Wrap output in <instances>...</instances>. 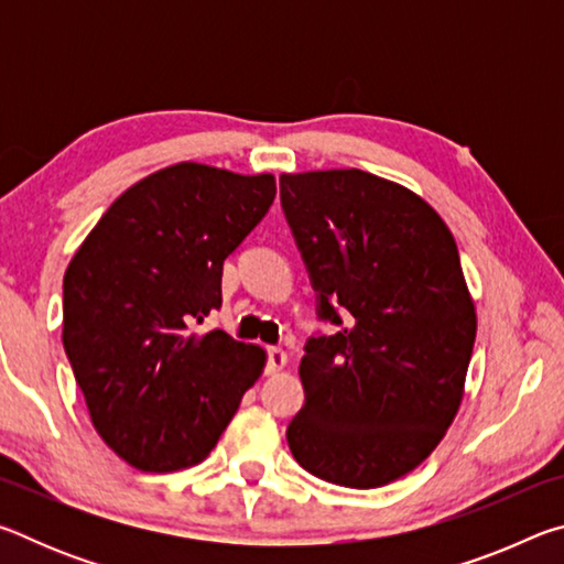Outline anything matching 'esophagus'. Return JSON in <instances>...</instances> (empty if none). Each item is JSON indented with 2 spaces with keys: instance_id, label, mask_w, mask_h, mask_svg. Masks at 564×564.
<instances>
[{
  "instance_id": "1",
  "label": "esophagus",
  "mask_w": 564,
  "mask_h": 564,
  "mask_svg": "<svg viewBox=\"0 0 564 564\" xmlns=\"http://www.w3.org/2000/svg\"><path fill=\"white\" fill-rule=\"evenodd\" d=\"M285 352L281 348H269V352H265V373L273 376L279 373V370L285 366Z\"/></svg>"
}]
</instances>
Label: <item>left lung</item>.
<instances>
[{"label": "left lung", "instance_id": "8db88e82", "mask_svg": "<svg viewBox=\"0 0 564 564\" xmlns=\"http://www.w3.org/2000/svg\"><path fill=\"white\" fill-rule=\"evenodd\" d=\"M281 206L338 330L305 343L295 460L343 488H380L425 460L453 423L475 305L453 234L423 198L360 169L281 176Z\"/></svg>", "mask_w": 564, "mask_h": 564}]
</instances>
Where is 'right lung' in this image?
<instances>
[{
  "mask_svg": "<svg viewBox=\"0 0 564 564\" xmlns=\"http://www.w3.org/2000/svg\"><path fill=\"white\" fill-rule=\"evenodd\" d=\"M275 198L271 174L176 164L123 191L64 273V350L91 423L147 473L202 463L263 370L224 330V261Z\"/></svg>",
  "mask_w": 564,
  "mask_h": 564,
  "instance_id": "right-lung-1",
  "label": "right lung"
}]
</instances>
